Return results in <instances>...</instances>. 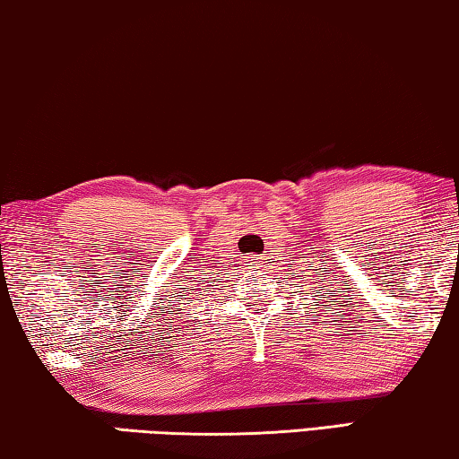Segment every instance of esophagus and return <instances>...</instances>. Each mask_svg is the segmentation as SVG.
Listing matches in <instances>:
<instances>
[{
	"instance_id": "esophagus-1",
	"label": "esophagus",
	"mask_w": 459,
	"mask_h": 459,
	"mask_svg": "<svg viewBox=\"0 0 459 459\" xmlns=\"http://www.w3.org/2000/svg\"><path fill=\"white\" fill-rule=\"evenodd\" d=\"M251 261H253V259H251Z\"/></svg>"
}]
</instances>
